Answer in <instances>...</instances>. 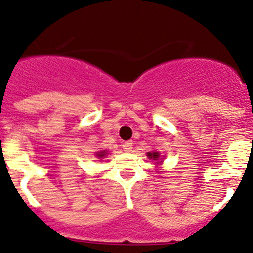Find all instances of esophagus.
Returning <instances> with one entry per match:
<instances>
[{"label":"esophagus","mask_w":253,"mask_h":253,"mask_svg":"<svg viewBox=\"0 0 253 253\" xmlns=\"http://www.w3.org/2000/svg\"><path fill=\"white\" fill-rule=\"evenodd\" d=\"M132 141H126V142L122 145V148H124V151H126V152H131L132 151Z\"/></svg>","instance_id":"esophagus-1"}]
</instances>
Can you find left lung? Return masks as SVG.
I'll return each instance as SVG.
<instances>
[{
    "instance_id": "left-lung-1",
    "label": "left lung",
    "mask_w": 253,
    "mask_h": 253,
    "mask_svg": "<svg viewBox=\"0 0 253 253\" xmlns=\"http://www.w3.org/2000/svg\"><path fill=\"white\" fill-rule=\"evenodd\" d=\"M147 156H148V159L155 160V161H159V160H160V152H157V151H152V152H147Z\"/></svg>"
}]
</instances>
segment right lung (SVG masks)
Instances as JSON below:
<instances>
[{
  "instance_id": "obj_1",
  "label": "right lung",
  "mask_w": 253,
  "mask_h": 253,
  "mask_svg": "<svg viewBox=\"0 0 253 253\" xmlns=\"http://www.w3.org/2000/svg\"><path fill=\"white\" fill-rule=\"evenodd\" d=\"M106 153H107L106 151H100V152L96 153V156H97L98 159H102V157H105V156H106Z\"/></svg>"
}]
</instances>
